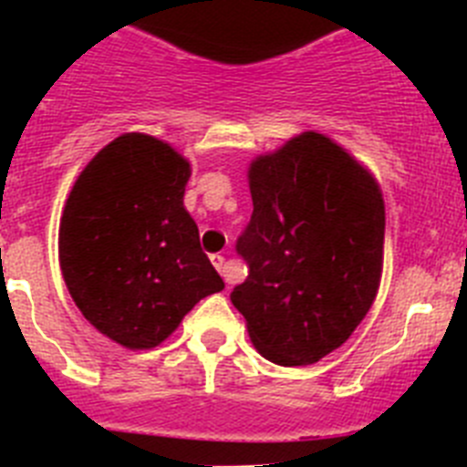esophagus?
<instances>
[{"mask_svg":"<svg viewBox=\"0 0 467 467\" xmlns=\"http://www.w3.org/2000/svg\"><path fill=\"white\" fill-rule=\"evenodd\" d=\"M210 259H213L214 269H217L222 275H224L226 274V259H224V254H213V257H210ZM226 280H229V278H226Z\"/></svg>","mask_w":467,"mask_h":467,"instance_id":"obj_1","label":"esophagus"}]
</instances>
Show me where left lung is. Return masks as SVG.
<instances>
[{
  "mask_svg": "<svg viewBox=\"0 0 467 467\" xmlns=\"http://www.w3.org/2000/svg\"><path fill=\"white\" fill-rule=\"evenodd\" d=\"M253 217L236 250L250 266L231 304L254 348L313 365L356 332L377 299L386 205L356 156L306 130L247 168Z\"/></svg>",
  "mask_w": 467,
  "mask_h": 467,
  "instance_id": "8db88e82",
  "label": "left lung"
}]
</instances>
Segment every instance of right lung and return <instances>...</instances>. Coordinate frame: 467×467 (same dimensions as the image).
Listing matches in <instances>:
<instances>
[{"label": "right lung", "mask_w": 467, "mask_h": 467, "mask_svg": "<svg viewBox=\"0 0 467 467\" xmlns=\"http://www.w3.org/2000/svg\"><path fill=\"white\" fill-rule=\"evenodd\" d=\"M192 163L168 142L123 133L77 177L57 231L65 285L81 316L111 341H166L224 280L184 208Z\"/></svg>", "instance_id": "add662e5"}]
</instances>
